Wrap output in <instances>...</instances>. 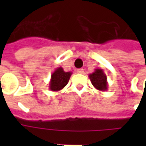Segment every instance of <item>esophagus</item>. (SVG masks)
<instances>
[{
    "label": "esophagus",
    "mask_w": 146,
    "mask_h": 146,
    "mask_svg": "<svg viewBox=\"0 0 146 146\" xmlns=\"http://www.w3.org/2000/svg\"><path fill=\"white\" fill-rule=\"evenodd\" d=\"M76 72L78 73H80V74H83L84 71V69H78V70H76Z\"/></svg>",
    "instance_id": "obj_1"
}]
</instances>
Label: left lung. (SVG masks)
Wrapping results in <instances>:
<instances>
[{"mask_svg":"<svg viewBox=\"0 0 146 146\" xmlns=\"http://www.w3.org/2000/svg\"><path fill=\"white\" fill-rule=\"evenodd\" d=\"M88 76L92 81V85L94 86L97 90L101 91V92L107 91V76L104 73L103 70L95 69V71L91 74H89Z\"/></svg>","mask_w":146,"mask_h":146,"instance_id":"obj_1","label":"left lung"}]
</instances>
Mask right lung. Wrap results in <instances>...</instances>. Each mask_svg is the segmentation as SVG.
<instances>
[{"label": "right lung", "instance_id": "obj_1", "mask_svg": "<svg viewBox=\"0 0 146 146\" xmlns=\"http://www.w3.org/2000/svg\"><path fill=\"white\" fill-rule=\"evenodd\" d=\"M72 72H65L62 67H58L52 73L49 83V89L52 92H58L63 88L70 80Z\"/></svg>", "mask_w": 146, "mask_h": 146}]
</instances>
